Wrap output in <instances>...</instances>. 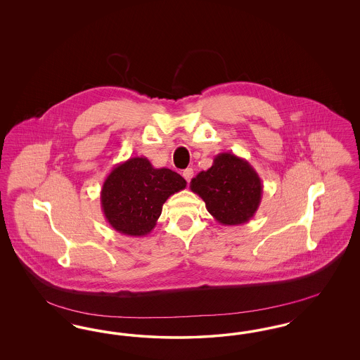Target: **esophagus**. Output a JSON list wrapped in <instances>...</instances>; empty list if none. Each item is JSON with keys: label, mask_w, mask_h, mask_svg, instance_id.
Returning <instances> with one entry per match:
<instances>
[{"label": "esophagus", "mask_w": 360, "mask_h": 360, "mask_svg": "<svg viewBox=\"0 0 360 360\" xmlns=\"http://www.w3.org/2000/svg\"><path fill=\"white\" fill-rule=\"evenodd\" d=\"M193 174H194L193 169H186V170H184V172H182V176H184L188 182H190V179L193 178Z\"/></svg>", "instance_id": "34e87169"}]
</instances>
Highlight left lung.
Masks as SVG:
<instances>
[{
	"instance_id": "8db88e82",
	"label": "left lung",
	"mask_w": 360,
	"mask_h": 360,
	"mask_svg": "<svg viewBox=\"0 0 360 360\" xmlns=\"http://www.w3.org/2000/svg\"><path fill=\"white\" fill-rule=\"evenodd\" d=\"M190 188L223 225L248 223L257 213L263 193L255 169L232 153L216 155L212 167L191 179Z\"/></svg>"
}]
</instances>
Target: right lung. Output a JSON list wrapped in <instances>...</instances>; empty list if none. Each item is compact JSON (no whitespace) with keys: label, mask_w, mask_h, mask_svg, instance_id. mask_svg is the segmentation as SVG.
Masks as SVG:
<instances>
[{"label":"right lung","mask_w":360,"mask_h":360,"mask_svg":"<svg viewBox=\"0 0 360 360\" xmlns=\"http://www.w3.org/2000/svg\"><path fill=\"white\" fill-rule=\"evenodd\" d=\"M186 188L170 169H155L144 156L115 166L103 181L101 207L109 225L128 236H146L156 225L163 204Z\"/></svg>","instance_id":"add662e5"}]
</instances>
